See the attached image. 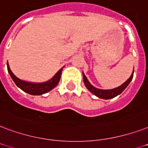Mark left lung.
<instances>
[{
	"instance_id": "8db88e82",
	"label": "left lung",
	"mask_w": 148,
	"mask_h": 148,
	"mask_svg": "<svg viewBox=\"0 0 148 148\" xmlns=\"http://www.w3.org/2000/svg\"><path fill=\"white\" fill-rule=\"evenodd\" d=\"M82 75H83V81H84V83L86 85V86L88 90H90V92H92V94L96 95L97 97H98L99 98H101V99H111V98H113V97H116L117 95L121 94V92H123V90H125L126 87L127 86L129 83L130 82V81L132 80L133 75H134V71H133V73L131 76H130L129 79H128L127 81H126L123 85H121L119 87H116L115 89H113V90H99L97 88H95L94 86H92V85L90 84V82L88 81V79L86 77V75H84V73H82Z\"/></svg>"
}]
</instances>
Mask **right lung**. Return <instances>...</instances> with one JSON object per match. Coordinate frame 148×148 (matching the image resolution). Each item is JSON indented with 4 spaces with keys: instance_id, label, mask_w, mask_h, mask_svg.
I'll list each match as a JSON object with an SVG mask.
<instances>
[{
    "instance_id": "right-lung-1",
    "label": "right lung",
    "mask_w": 148,
    "mask_h": 148,
    "mask_svg": "<svg viewBox=\"0 0 148 148\" xmlns=\"http://www.w3.org/2000/svg\"><path fill=\"white\" fill-rule=\"evenodd\" d=\"M7 66H8V71L9 74L12 78L14 83L17 85V86L19 87L21 90H22L23 91H25L28 94L35 95V96L46 93L51 90H52L53 88H55L60 80L62 71V69H61L56 75H54L53 78H51V79L47 82H42V83H32V82H25V81H23V80L18 79V77H16L10 69L8 62L7 63Z\"/></svg>"
}]
</instances>
